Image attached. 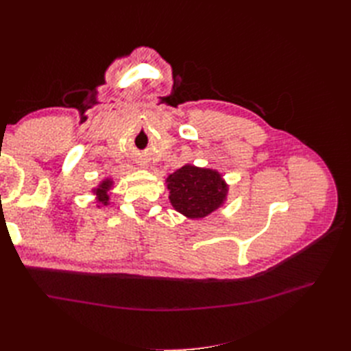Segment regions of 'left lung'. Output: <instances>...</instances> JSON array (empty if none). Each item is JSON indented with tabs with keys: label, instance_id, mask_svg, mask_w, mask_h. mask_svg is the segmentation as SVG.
I'll return each instance as SVG.
<instances>
[{
	"label": "left lung",
	"instance_id": "1",
	"mask_svg": "<svg viewBox=\"0 0 351 351\" xmlns=\"http://www.w3.org/2000/svg\"><path fill=\"white\" fill-rule=\"evenodd\" d=\"M173 208L189 219H200L227 204L230 186L218 169L184 164L165 178Z\"/></svg>",
	"mask_w": 351,
	"mask_h": 351
}]
</instances>
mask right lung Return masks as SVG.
Wrapping results in <instances>:
<instances>
[{
	"label": "right lung",
	"mask_w": 351,
	"mask_h": 351,
	"mask_svg": "<svg viewBox=\"0 0 351 351\" xmlns=\"http://www.w3.org/2000/svg\"><path fill=\"white\" fill-rule=\"evenodd\" d=\"M114 189V180L111 177H105L104 180L98 183V186H95L90 192L95 196V200H97V206H108L110 205V196L112 193Z\"/></svg>",
	"instance_id": "1"
}]
</instances>
